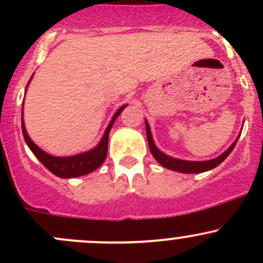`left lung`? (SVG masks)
I'll list each match as a JSON object with an SVG mask.
<instances>
[{
	"label": "left lung",
	"mask_w": 263,
	"mask_h": 263,
	"mask_svg": "<svg viewBox=\"0 0 263 263\" xmlns=\"http://www.w3.org/2000/svg\"><path fill=\"white\" fill-rule=\"evenodd\" d=\"M145 126H146V136H147V142L148 147H150L151 154H153L154 159L160 164L161 166L166 169H171V171L179 172V173H187V174H195V173H203V172L211 171V169L216 168L219 164H221L225 159L229 156V154L232 153L233 148L237 145L238 139L239 136L235 139V141L230 145L221 155H219L217 158L211 159V160H205V161H191V160H183V159H177L173 158L171 155H166L163 151L159 150L156 147L155 142H154L153 135H151L150 126H148V122L145 119Z\"/></svg>",
	"instance_id": "left-lung-1"
}]
</instances>
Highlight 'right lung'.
Returning a JSON list of instances; mask_svg holds the SVG:
<instances>
[{"instance_id": "1", "label": "right lung", "mask_w": 263, "mask_h": 263, "mask_svg": "<svg viewBox=\"0 0 263 263\" xmlns=\"http://www.w3.org/2000/svg\"><path fill=\"white\" fill-rule=\"evenodd\" d=\"M31 79L29 80L28 85L30 84ZM28 89V86H26ZM26 91V90H25ZM127 107V104L122 105L118 110L113 115L112 119H110L109 124L105 128L104 135H103L102 140H100L99 144L97 145L94 148L89 151H84V153L76 154V155L71 156H54L50 155V154L46 153L44 150H42L38 145H35L33 142V140L29 137L28 132H26L25 123H24V102H23V110H21V129H23L24 139H25L26 145L31 150V153L36 156L39 161L46 166L47 169L53 173L54 176L60 177V178H76V177L85 176V174H89L91 172H94L95 169L99 168L103 163H104L105 158H107V151H108V137H109V132L112 129L113 123L116 122V119L118 118V116L121 115L122 110Z\"/></svg>"}]
</instances>
